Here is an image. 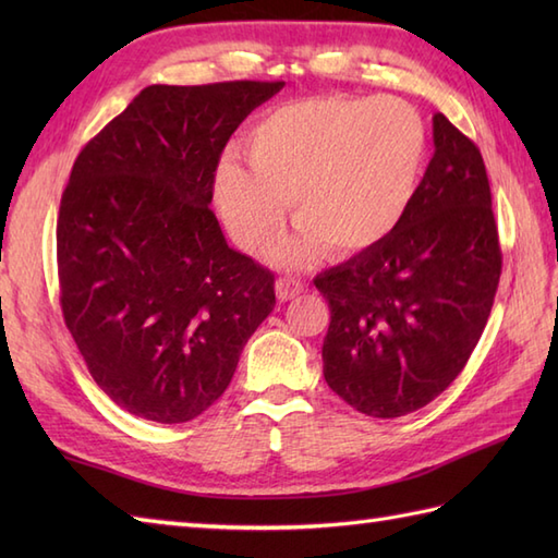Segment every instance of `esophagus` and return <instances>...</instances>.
<instances>
[{
    "label": "esophagus",
    "mask_w": 558,
    "mask_h": 558,
    "mask_svg": "<svg viewBox=\"0 0 558 558\" xmlns=\"http://www.w3.org/2000/svg\"><path fill=\"white\" fill-rule=\"evenodd\" d=\"M302 290H304V286H302L298 278L286 276V278H278L276 280V294H278L280 302H288L292 298H298Z\"/></svg>",
    "instance_id": "1"
}]
</instances>
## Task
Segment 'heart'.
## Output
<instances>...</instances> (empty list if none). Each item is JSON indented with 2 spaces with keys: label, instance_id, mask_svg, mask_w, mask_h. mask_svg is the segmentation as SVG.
Masks as SVG:
<instances>
[{
  "label": "heart",
  "instance_id": "b5f03b06",
  "mask_svg": "<svg viewBox=\"0 0 558 558\" xmlns=\"http://www.w3.org/2000/svg\"><path fill=\"white\" fill-rule=\"evenodd\" d=\"M426 126L398 98L316 96L278 105L244 134L246 168L222 156L213 196L232 240L258 252L286 220L298 230L276 258L294 264L369 254L410 213L426 165Z\"/></svg>",
  "mask_w": 558,
  "mask_h": 558
}]
</instances>
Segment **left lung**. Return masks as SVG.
Masks as SVG:
<instances>
[{
	"label": "left lung",
	"mask_w": 558,
	"mask_h": 558,
	"mask_svg": "<svg viewBox=\"0 0 558 558\" xmlns=\"http://www.w3.org/2000/svg\"><path fill=\"white\" fill-rule=\"evenodd\" d=\"M499 278L482 153L436 112L434 158L400 228L314 278L330 310L326 384L369 417L424 408L465 369Z\"/></svg>",
	"instance_id": "obj_1"
}]
</instances>
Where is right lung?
<instances>
[{
	"mask_svg": "<svg viewBox=\"0 0 558 558\" xmlns=\"http://www.w3.org/2000/svg\"><path fill=\"white\" fill-rule=\"evenodd\" d=\"M282 86H148L71 168L59 304L90 376L136 417L206 412L276 306V276L228 246L208 204L225 144Z\"/></svg>",
	"mask_w": 558,
	"mask_h": 558,
	"instance_id": "right-lung-1",
	"label": "right lung"
}]
</instances>
